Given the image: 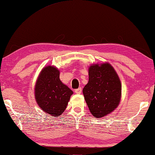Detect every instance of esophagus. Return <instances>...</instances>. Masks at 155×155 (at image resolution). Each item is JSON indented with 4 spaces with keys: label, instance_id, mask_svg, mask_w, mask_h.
Returning a JSON list of instances; mask_svg holds the SVG:
<instances>
[{
    "label": "esophagus",
    "instance_id": "1",
    "mask_svg": "<svg viewBox=\"0 0 155 155\" xmlns=\"http://www.w3.org/2000/svg\"><path fill=\"white\" fill-rule=\"evenodd\" d=\"M82 88L80 87V88H77V89L75 90V93H77V94H80V93H82Z\"/></svg>",
    "mask_w": 155,
    "mask_h": 155
}]
</instances>
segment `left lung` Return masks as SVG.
Listing matches in <instances>:
<instances>
[{
    "label": "left lung",
    "instance_id": "1",
    "mask_svg": "<svg viewBox=\"0 0 155 155\" xmlns=\"http://www.w3.org/2000/svg\"><path fill=\"white\" fill-rule=\"evenodd\" d=\"M82 92L91 113L94 117H103L120 104V78L109 63L93 64L88 68V82Z\"/></svg>",
    "mask_w": 155,
    "mask_h": 155
}]
</instances>
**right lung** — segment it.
Returning a JSON list of instances; mask_svg holds the SVG:
<instances>
[{
  "instance_id": "add662e5",
  "label": "right lung",
  "mask_w": 155,
  "mask_h": 155,
  "mask_svg": "<svg viewBox=\"0 0 155 155\" xmlns=\"http://www.w3.org/2000/svg\"><path fill=\"white\" fill-rule=\"evenodd\" d=\"M73 92L60 80V71L54 66L42 68L35 86V98L39 107L51 116L62 115Z\"/></svg>"
}]
</instances>
